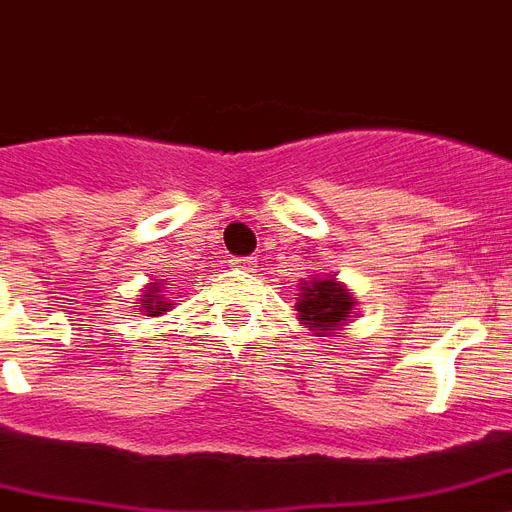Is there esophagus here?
<instances>
[{
    "label": "esophagus",
    "instance_id": "1",
    "mask_svg": "<svg viewBox=\"0 0 512 512\" xmlns=\"http://www.w3.org/2000/svg\"><path fill=\"white\" fill-rule=\"evenodd\" d=\"M233 265H236V268H241V271L255 273L257 271V257H236V260H233Z\"/></svg>",
    "mask_w": 512,
    "mask_h": 512
}]
</instances>
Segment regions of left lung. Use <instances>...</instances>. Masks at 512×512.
I'll return each mask as SVG.
<instances>
[{"label": "left lung", "instance_id": "left-lung-1", "mask_svg": "<svg viewBox=\"0 0 512 512\" xmlns=\"http://www.w3.org/2000/svg\"><path fill=\"white\" fill-rule=\"evenodd\" d=\"M356 300L335 279H313L300 287V321L313 329L316 337H337L353 313Z\"/></svg>", "mask_w": 512, "mask_h": 512}]
</instances>
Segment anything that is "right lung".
<instances>
[{"mask_svg":"<svg viewBox=\"0 0 512 512\" xmlns=\"http://www.w3.org/2000/svg\"><path fill=\"white\" fill-rule=\"evenodd\" d=\"M164 289L159 281H151L146 289H143V300H140V311H146L148 316H162V313H167L172 308V303L167 300V295H162Z\"/></svg>","mask_w":512,"mask_h":512,"instance_id":"obj_1","label":"right lung"}]
</instances>
